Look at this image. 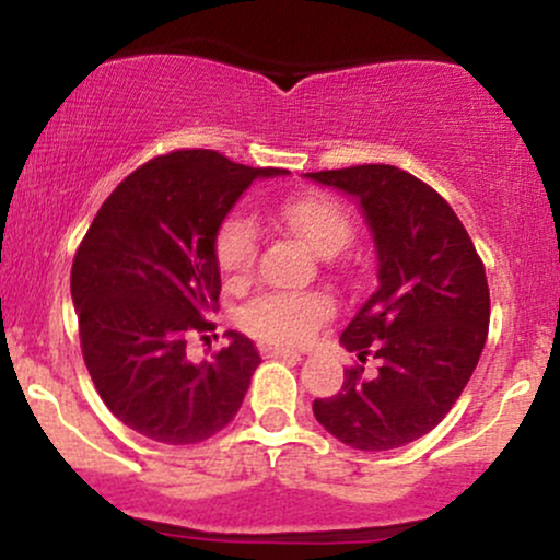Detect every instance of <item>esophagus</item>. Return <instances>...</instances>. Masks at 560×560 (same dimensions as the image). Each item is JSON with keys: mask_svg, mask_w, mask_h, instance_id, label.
<instances>
[{"mask_svg": "<svg viewBox=\"0 0 560 560\" xmlns=\"http://www.w3.org/2000/svg\"><path fill=\"white\" fill-rule=\"evenodd\" d=\"M268 358H289V361H300L302 352L298 350H287V347H262Z\"/></svg>", "mask_w": 560, "mask_h": 560, "instance_id": "34e87169", "label": "esophagus"}]
</instances>
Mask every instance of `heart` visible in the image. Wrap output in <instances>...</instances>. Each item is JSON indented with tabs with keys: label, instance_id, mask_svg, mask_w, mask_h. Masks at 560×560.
Returning <instances> with one entry per match:
<instances>
[{
	"label": "heart",
	"instance_id": "b5f03b06",
	"mask_svg": "<svg viewBox=\"0 0 560 560\" xmlns=\"http://www.w3.org/2000/svg\"><path fill=\"white\" fill-rule=\"evenodd\" d=\"M273 218L298 234L313 253L337 255L350 242V213L329 195L307 191L289 197L273 208ZM258 255V231L244 215H231L215 236V260L229 284H242L253 276ZM334 313V302L320 292H266L240 311L242 329L276 345H300L313 337Z\"/></svg>",
	"mask_w": 560,
	"mask_h": 560
}]
</instances>
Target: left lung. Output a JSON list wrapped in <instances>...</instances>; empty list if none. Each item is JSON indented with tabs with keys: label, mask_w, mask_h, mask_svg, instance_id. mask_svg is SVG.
<instances>
[{
	"label": "left lung",
	"mask_w": 560,
	"mask_h": 560,
	"mask_svg": "<svg viewBox=\"0 0 560 560\" xmlns=\"http://www.w3.org/2000/svg\"><path fill=\"white\" fill-rule=\"evenodd\" d=\"M361 205L378 258V287L342 331L358 361L342 389L313 402L326 432L355 450L419 440L447 416L477 369L490 329L485 262L453 208L395 165L305 173Z\"/></svg>",
	"instance_id": "8db88e82"
}]
</instances>
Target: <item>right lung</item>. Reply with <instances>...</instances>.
<instances>
[{"mask_svg":"<svg viewBox=\"0 0 560 560\" xmlns=\"http://www.w3.org/2000/svg\"><path fill=\"white\" fill-rule=\"evenodd\" d=\"M215 150L152 158L113 189L75 249L70 294L83 363L110 413L165 445L221 432L247 395L260 355L240 331L205 361L189 339L215 329V236L255 178Z\"/></svg>","mask_w":560,"mask_h":560,"instance_id":"obj_1","label":"right lung"}]
</instances>
